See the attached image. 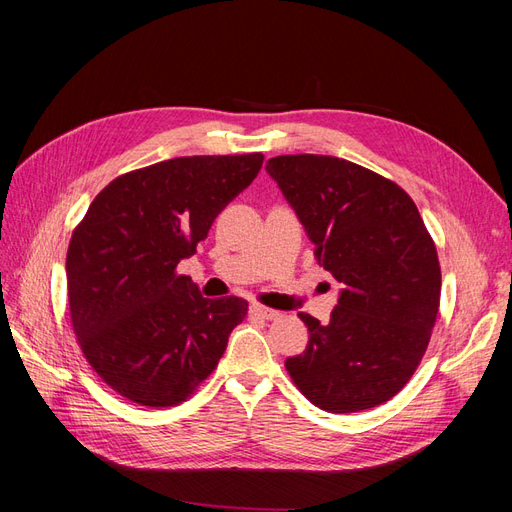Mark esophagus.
<instances>
[{"label": "esophagus", "mask_w": 512, "mask_h": 512, "mask_svg": "<svg viewBox=\"0 0 512 512\" xmlns=\"http://www.w3.org/2000/svg\"><path fill=\"white\" fill-rule=\"evenodd\" d=\"M252 314L262 318V320H277L282 316L280 312H275V309H269L265 305H252Z\"/></svg>", "instance_id": "34e87169"}]
</instances>
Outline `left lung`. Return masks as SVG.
<instances>
[{
	"label": "left lung",
	"mask_w": 512,
	"mask_h": 512,
	"mask_svg": "<svg viewBox=\"0 0 512 512\" xmlns=\"http://www.w3.org/2000/svg\"><path fill=\"white\" fill-rule=\"evenodd\" d=\"M314 243L318 265L344 286L331 320L305 312L303 354L286 369L320 410L348 414L393 399L421 365L440 309L436 243L404 188L354 162L299 153L267 162Z\"/></svg>",
	"instance_id": "1"
}]
</instances>
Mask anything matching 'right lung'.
I'll use <instances>...</instances> for the list:
<instances>
[{
    "label": "right lung",
    "mask_w": 512,
    "mask_h": 512,
    "mask_svg": "<svg viewBox=\"0 0 512 512\" xmlns=\"http://www.w3.org/2000/svg\"><path fill=\"white\" fill-rule=\"evenodd\" d=\"M262 153L185 156L113 179L68 245L70 322L104 384L138 406L190 399L247 316L239 297L205 299L177 265L250 185Z\"/></svg>",
    "instance_id": "obj_1"
}]
</instances>
